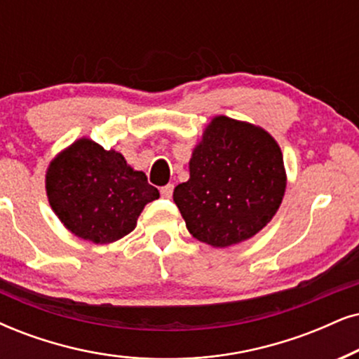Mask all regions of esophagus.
I'll list each match as a JSON object with an SVG mask.
<instances>
[{
    "instance_id": "34e87169",
    "label": "esophagus",
    "mask_w": 359,
    "mask_h": 359,
    "mask_svg": "<svg viewBox=\"0 0 359 359\" xmlns=\"http://www.w3.org/2000/svg\"><path fill=\"white\" fill-rule=\"evenodd\" d=\"M172 192H174V185H172V184H167V185H164V187L161 189V195L164 198H170L172 197Z\"/></svg>"
}]
</instances>
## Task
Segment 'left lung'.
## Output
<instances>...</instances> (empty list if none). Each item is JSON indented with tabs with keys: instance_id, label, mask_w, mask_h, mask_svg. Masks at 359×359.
<instances>
[{
	"instance_id": "8db88e82",
	"label": "left lung",
	"mask_w": 359,
	"mask_h": 359,
	"mask_svg": "<svg viewBox=\"0 0 359 359\" xmlns=\"http://www.w3.org/2000/svg\"><path fill=\"white\" fill-rule=\"evenodd\" d=\"M190 179L174 189L189 232L217 248L257 235L278 210L287 187L276 140L248 122L213 117L189 162Z\"/></svg>"
}]
</instances>
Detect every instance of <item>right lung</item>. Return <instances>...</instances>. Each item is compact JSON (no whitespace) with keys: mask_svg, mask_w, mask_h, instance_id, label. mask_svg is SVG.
I'll return each mask as SVG.
<instances>
[{"mask_svg":"<svg viewBox=\"0 0 359 359\" xmlns=\"http://www.w3.org/2000/svg\"><path fill=\"white\" fill-rule=\"evenodd\" d=\"M46 194L69 232L101 245L133 232L144 207L158 198L146 174L127 165L122 154L86 137L53 158Z\"/></svg>","mask_w":359,"mask_h":359,"instance_id":"add662e5","label":"right lung"}]
</instances>
